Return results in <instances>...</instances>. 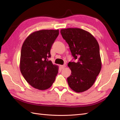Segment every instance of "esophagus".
I'll return each mask as SVG.
<instances>
[{"mask_svg": "<svg viewBox=\"0 0 120 120\" xmlns=\"http://www.w3.org/2000/svg\"><path fill=\"white\" fill-rule=\"evenodd\" d=\"M60 68L61 69H63V68H64L65 67H66V66H65V65H60Z\"/></svg>", "mask_w": 120, "mask_h": 120, "instance_id": "1", "label": "esophagus"}]
</instances>
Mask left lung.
<instances>
[{
	"mask_svg": "<svg viewBox=\"0 0 120 120\" xmlns=\"http://www.w3.org/2000/svg\"><path fill=\"white\" fill-rule=\"evenodd\" d=\"M74 60L68 66L71 71L67 78L68 86L74 91H86L95 82L101 70L99 43L89 32L81 28H68L60 30Z\"/></svg>",
	"mask_w": 120,
	"mask_h": 120,
	"instance_id": "8db88e82",
	"label": "left lung"
}]
</instances>
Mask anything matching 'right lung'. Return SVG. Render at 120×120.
I'll return each instance as SVG.
<instances>
[{
	"label": "right lung",
	"instance_id": "1",
	"mask_svg": "<svg viewBox=\"0 0 120 120\" xmlns=\"http://www.w3.org/2000/svg\"><path fill=\"white\" fill-rule=\"evenodd\" d=\"M59 34V30L33 32L24 41L21 50L20 70L27 82L34 88L44 90L55 81L58 67L49 59L50 49Z\"/></svg>",
	"mask_w": 120,
	"mask_h": 120
}]
</instances>
